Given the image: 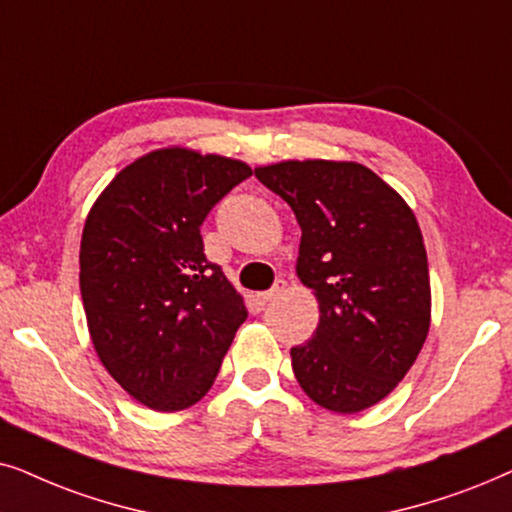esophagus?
Masks as SVG:
<instances>
[{
	"label": "esophagus",
	"instance_id": "34e87169",
	"mask_svg": "<svg viewBox=\"0 0 512 512\" xmlns=\"http://www.w3.org/2000/svg\"><path fill=\"white\" fill-rule=\"evenodd\" d=\"M285 285H288V283H285L283 278H278V281L274 283V288L267 290V292H257V299H260V304H267V302H271V299L281 297L285 292Z\"/></svg>",
	"mask_w": 512,
	"mask_h": 512
}]
</instances>
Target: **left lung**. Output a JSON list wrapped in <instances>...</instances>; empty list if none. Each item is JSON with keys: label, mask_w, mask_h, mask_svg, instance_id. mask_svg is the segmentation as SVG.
Masks as SVG:
<instances>
[{"label": "left lung", "mask_w": 512, "mask_h": 512, "mask_svg": "<svg viewBox=\"0 0 512 512\" xmlns=\"http://www.w3.org/2000/svg\"><path fill=\"white\" fill-rule=\"evenodd\" d=\"M255 175L295 213L297 276L318 299L316 332L290 349L299 386L330 412L377 405L410 372L431 327L417 217L353 161H283Z\"/></svg>", "instance_id": "left-lung-1"}]
</instances>
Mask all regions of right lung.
<instances>
[{
    "label": "right lung",
    "instance_id": "obj_1",
    "mask_svg": "<svg viewBox=\"0 0 512 512\" xmlns=\"http://www.w3.org/2000/svg\"><path fill=\"white\" fill-rule=\"evenodd\" d=\"M252 170L166 147L109 182L86 217L79 285L100 363L156 412L199 403L248 318L243 297L206 260L201 224Z\"/></svg>",
    "mask_w": 512,
    "mask_h": 512
}]
</instances>
